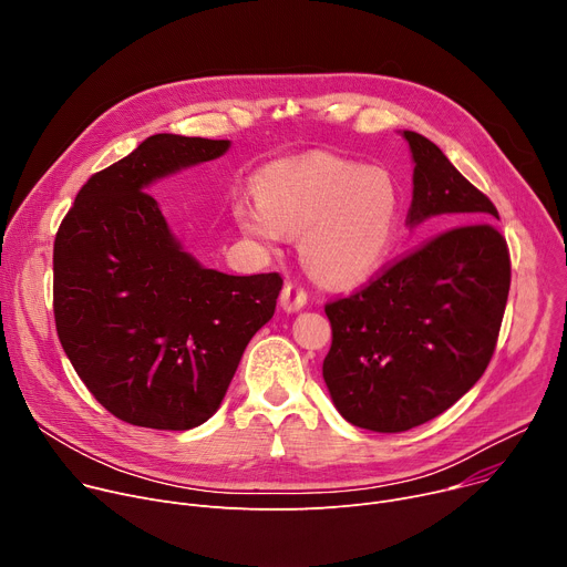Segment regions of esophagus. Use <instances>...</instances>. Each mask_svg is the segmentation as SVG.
<instances>
[{
  "instance_id": "1",
  "label": "esophagus",
  "mask_w": 567,
  "mask_h": 567,
  "mask_svg": "<svg viewBox=\"0 0 567 567\" xmlns=\"http://www.w3.org/2000/svg\"><path fill=\"white\" fill-rule=\"evenodd\" d=\"M280 302H282L287 312H298L307 305V291L298 282H285L282 293H280Z\"/></svg>"
}]
</instances>
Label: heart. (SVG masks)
<instances>
[{"instance_id": "1", "label": "heart", "mask_w": 567, "mask_h": 567, "mask_svg": "<svg viewBox=\"0 0 567 567\" xmlns=\"http://www.w3.org/2000/svg\"><path fill=\"white\" fill-rule=\"evenodd\" d=\"M255 189L235 203L239 228L265 244L300 233L305 267L326 282L371 276L395 241L402 196L382 167L317 151L267 165Z\"/></svg>"}]
</instances>
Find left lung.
Returning <instances> with one entry per match:
<instances>
[{
  "mask_svg": "<svg viewBox=\"0 0 567 567\" xmlns=\"http://www.w3.org/2000/svg\"><path fill=\"white\" fill-rule=\"evenodd\" d=\"M402 135L416 163L406 224L441 217L452 228L326 302L332 346L323 380L339 414L373 432L419 427L473 389L495 352L511 287L493 200L434 142Z\"/></svg>",
  "mask_w": 567,
  "mask_h": 567,
  "instance_id": "8db88e82",
  "label": "left lung"
}]
</instances>
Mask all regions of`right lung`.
Here are the masks:
<instances>
[{
    "label": "right lung",
    "instance_id": "right-lung-1",
    "mask_svg": "<svg viewBox=\"0 0 567 567\" xmlns=\"http://www.w3.org/2000/svg\"><path fill=\"white\" fill-rule=\"evenodd\" d=\"M228 146L172 133L146 137L87 178L56 233L59 339L87 391L124 423L181 432L208 421L250 337L276 312L280 274L200 267L146 192Z\"/></svg>",
    "mask_w": 567,
    "mask_h": 567
}]
</instances>
